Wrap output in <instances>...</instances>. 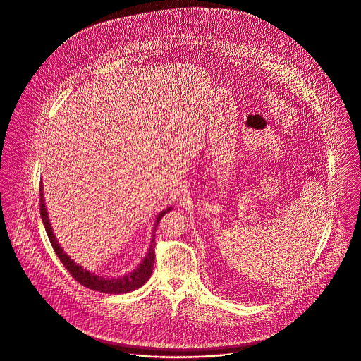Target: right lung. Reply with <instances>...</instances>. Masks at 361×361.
<instances>
[{
	"label": "right lung",
	"mask_w": 361,
	"mask_h": 361,
	"mask_svg": "<svg viewBox=\"0 0 361 361\" xmlns=\"http://www.w3.org/2000/svg\"><path fill=\"white\" fill-rule=\"evenodd\" d=\"M172 207H168L165 210H162L157 219H155V224H154V230H152V237H151V242L148 246V250L144 256V259L141 260V263L130 273L124 274V276H119V277H102L94 273H90L87 269H84L82 266L77 264L60 246L59 240L56 238L49 216H47V209H46V203H44V195H43V185L40 186V216H42V221L44 224L47 237L50 240V243L56 252V255L60 257L61 263L66 266V269L71 273V276L82 286L99 291V293H105V294H126L130 291H134L137 288H140L141 286H144L147 283V280L151 277L152 273V267H154V260H155V255H154V246H155V228L159 224L161 219L171 212Z\"/></svg>",
	"instance_id": "obj_1"
}]
</instances>
